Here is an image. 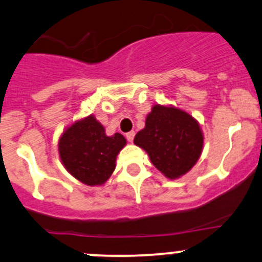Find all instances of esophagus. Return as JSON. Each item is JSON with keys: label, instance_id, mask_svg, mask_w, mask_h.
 Instances as JSON below:
<instances>
[{"label": "esophagus", "instance_id": "1", "mask_svg": "<svg viewBox=\"0 0 262 262\" xmlns=\"http://www.w3.org/2000/svg\"><path fill=\"white\" fill-rule=\"evenodd\" d=\"M134 136H136V133H134L133 130H132V132H128V133L125 134V138H126V140H128V142H133V139H134Z\"/></svg>", "mask_w": 262, "mask_h": 262}]
</instances>
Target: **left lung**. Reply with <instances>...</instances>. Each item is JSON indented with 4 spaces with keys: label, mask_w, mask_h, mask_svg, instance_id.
Returning a JSON list of instances; mask_svg holds the SVG:
<instances>
[{
    "label": "left lung",
    "mask_w": 262,
    "mask_h": 262,
    "mask_svg": "<svg viewBox=\"0 0 262 262\" xmlns=\"http://www.w3.org/2000/svg\"><path fill=\"white\" fill-rule=\"evenodd\" d=\"M203 133L196 120L174 107L154 105L134 143L148 153L151 163L169 179L188 173L199 159Z\"/></svg>",
    "instance_id": "1"
}]
</instances>
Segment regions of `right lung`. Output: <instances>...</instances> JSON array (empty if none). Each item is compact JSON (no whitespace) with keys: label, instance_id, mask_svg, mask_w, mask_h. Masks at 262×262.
Wrapping results in <instances>:
<instances>
[{"label":"right lung","instance_id":"obj_1","mask_svg":"<svg viewBox=\"0 0 262 262\" xmlns=\"http://www.w3.org/2000/svg\"><path fill=\"white\" fill-rule=\"evenodd\" d=\"M122 134L105 136L94 117L76 122L63 133L58 143L63 165L79 182L102 185L116 169V158L125 145Z\"/></svg>","mask_w":262,"mask_h":262}]
</instances>
